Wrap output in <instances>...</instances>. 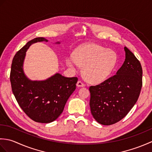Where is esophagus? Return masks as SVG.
Returning a JSON list of instances; mask_svg holds the SVG:
<instances>
[{
  "instance_id": "34e87169",
  "label": "esophagus",
  "mask_w": 152,
  "mask_h": 152,
  "mask_svg": "<svg viewBox=\"0 0 152 152\" xmlns=\"http://www.w3.org/2000/svg\"><path fill=\"white\" fill-rule=\"evenodd\" d=\"M77 86L78 87H84L86 85H85V83H83V82H82L81 80H78V82H77Z\"/></svg>"
}]
</instances>
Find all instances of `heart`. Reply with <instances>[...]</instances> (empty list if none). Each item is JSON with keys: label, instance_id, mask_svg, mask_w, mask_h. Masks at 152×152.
I'll list each match as a JSON object with an SVG mask.
<instances>
[{"label": "heart", "instance_id": "b5f03b06", "mask_svg": "<svg viewBox=\"0 0 152 152\" xmlns=\"http://www.w3.org/2000/svg\"><path fill=\"white\" fill-rule=\"evenodd\" d=\"M116 55L114 51L98 44H91L80 47L74 56L66 58V63L76 70L79 65L88 81L94 83L104 82L108 78L115 65Z\"/></svg>", "mask_w": 152, "mask_h": 152}]
</instances>
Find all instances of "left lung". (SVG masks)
Masks as SVG:
<instances>
[{
  "label": "left lung",
  "mask_w": 152,
  "mask_h": 152,
  "mask_svg": "<svg viewBox=\"0 0 152 152\" xmlns=\"http://www.w3.org/2000/svg\"><path fill=\"white\" fill-rule=\"evenodd\" d=\"M124 50L125 60L116 74L89 87L91 114L104 125L114 124L127 115L139 97L142 86L140 61L127 47Z\"/></svg>",
  "instance_id": "8db88e82"
}]
</instances>
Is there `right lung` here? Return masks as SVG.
<instances>
[{"instance_id":"obj_1","label":"right lung","mask_w":152,"mask_h":152,"mask_svg":"<svg viewBox=\"0 0 152 152\" xmlns=\"http://www.w3.org/2000/svg\"><path fill=\"white\" fill-rule=\"evenodd\" d=\"M42 41L48 40L42 37L35 38L15 53L10 78L12 92L23 111L32 120L48 124L56 120L63 112L78 79L56 74L45 81L37 82L31 81L25 76L23 63L27 50L32 43Z\"/></svg>"}]
</instances>
